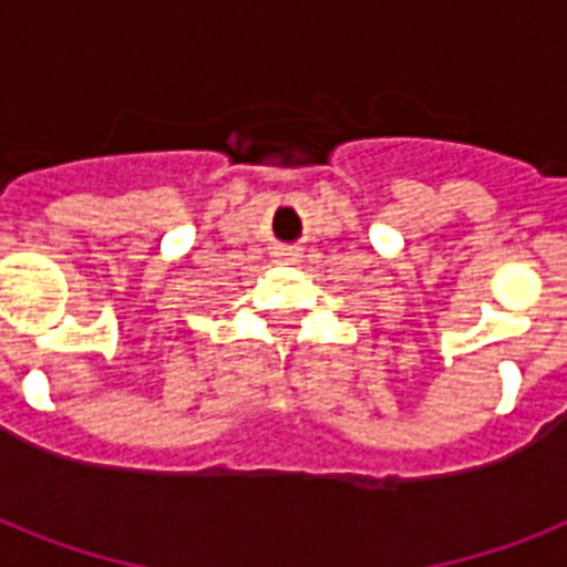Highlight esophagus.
Instances as JSON below:
<instances>
[{
    "label": "esophagus",
    "mask_w": 567,
    "mask_h": 567,
    "mask_svg": "<svg viewBox=\"0 0 567 567\" xmlns=\"http://www.w3.org/2000/svg\"><path fill=\"white\" fill-rule=\"evenodd\" d=\"M279 261H297V252H279Z\"/></svg>",
    "instance_id": "esophagus-1"
}]
</instances>
